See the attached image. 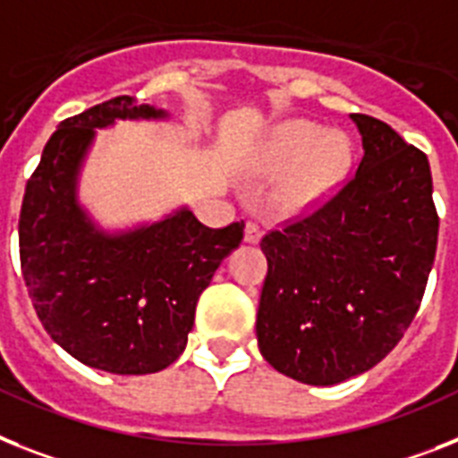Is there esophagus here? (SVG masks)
Returning <instances> with one entry per match:
<instances>
[{
  "label": "esophagus",
  "mask_w": 458,
  "mask_h": 458,
  "mask_svg": "<svg viewBox=\"0 0 458 458\" xmlns=\"http://www.w3.org/2000/svg\"><path fill=\"white\" fill-rule=\"evenodd\" d=\"M243 238H245V243H252V245L259 243V241H262V229H259L255 222H248V225H245Z\"/></svg>",
  "instance_id": "obj_1"
}]
</instances>
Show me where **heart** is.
Masks as SVG:
<instances>
[{"instance_id":"1","label":"heart","mask_w":458,"mask_h":458,"mask_svg":"<svg viewBox=\"0 0 458 458\" xmlns=\"http://www.w3.org/2000/svg\"><path fill=\"white\" fill-rule=\"evenodd\" d=\"M351 158L353 147L344 131H323V126L304 119L276 126L259 161V173L276 180L271 208L288 217L320 208L344 184Z\"/></svg>"}]
</instances>
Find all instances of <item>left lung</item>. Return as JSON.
<instances>
[{
  "mask_svg": "<svg viewBox=\"0 0 458 458\" xmlns=\"http://www.w3.org/2000/svg\"><path fill=\"white\" fill-rule=\"evenodd\" d=\"M351 121L362 138L356 175L306 220L262 238L269 274L257 309L259 353L311 386L342 384L391 353L436 259L426 154L374 116Z\"/></svg>",
  "mask_w": 458,
  "mask_h": 458,
  "instance_id": "1",
  "label": "left lung"
}]
</instances>
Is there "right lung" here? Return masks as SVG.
I'll use <instances>...</instances> for the list:
<instances>
[{
    "label": "right lung",
    "instance_id": "obj_1",
    "mask_svg": "<svg viewBox=\"0 0 458 458\" xmlns=\"http://www.w3.org/2000/svg\"><path fill=\"white\" fill-rule=\"evenodd\" d=\"M121 96L65 119L25 187L22 278L51 339L89 368L152 374L182 356L199 294L243 241V222L210 229L187 203L154 222L105 229L79 199L98 131L165 121Z\"/></svg>",
    "mask_w": 458,
    "mask_h": 458
}]
</instances>
